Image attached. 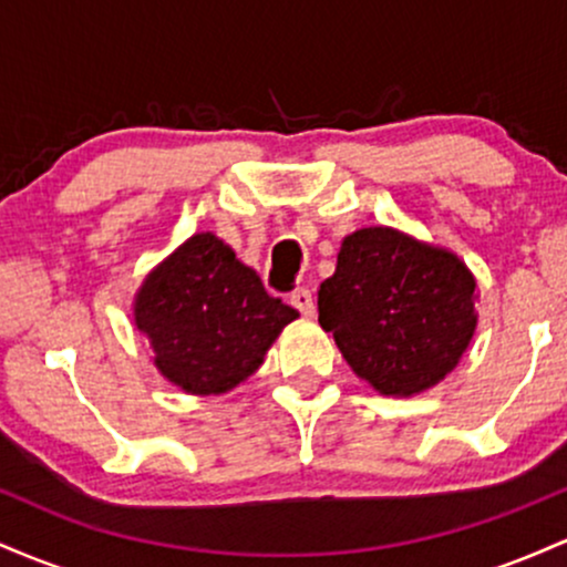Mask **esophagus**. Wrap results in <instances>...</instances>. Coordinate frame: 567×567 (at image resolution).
Masks as SVG:
<instances>
[{
	"mask_svg": "<svg viewBox=\"0 0 567 567\" xmlns=\"http://www.w3.org/2000/svg\"><path fill=\"white\" fill-rule=\"evenodd\" d=\"M290 303L296 306V309L301 311L303 317L315 315V298H311V290H309V288H298L296 292H292Z\"/></svg>",
	"mask_w": 567,
	"mask_h": 567,
	"instance_id": "obj_1",
	"label": "esophagus"
}]
</instances>
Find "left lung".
<instances>
[{
    "label": "left lung",
    "instance_id": "1",
    "mask_svg": "<svg viewBox=\"0 0 567 567\" xmlns=\"http://www.w3.org/2000/svg\"><path fill=\"white\" fill-rule=\"evenodd\" d=\"M477 279L453 250L392 226L343 237L333 277L317 292L322 330L383 396L437 386L477 330Z\"/></svg>",
    "mask_w": 567,
    "mask_h": 567
}]
</instances>
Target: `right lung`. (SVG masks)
Returning <instances> with one entry per match:
<instances>
[{
  "label": "right lung",
  "mask_w": 567,
  "mask_h": 567,
  "mask_svg": "<svg viewBox=\"0 0 567 567\" xmlns=\"http://www.w3.org/2000/svg\"><path fill=\"white\" fill-rule=\"evenodd\" d=\"M296 317L213 231L192 234L175 247L148 271L133 301L154 368L197 396L226 394L250 379Z\"/></svg>",
  "instance_id": "obj_1"
}]
</instances>
